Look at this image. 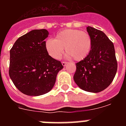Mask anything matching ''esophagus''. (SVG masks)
I'll return each instance as SVG.
<instances>
[{
  "instance_id": "34e87169",
  "label": "esophagus",
  "mask_w": 126,
  "mask_h": 126,
  "mask_svg": "<svg viewBox=\"0 0 126 126\" xmlns=\"http://www.w3.org/2000/svg\"><path fill=\"white\" fill-rule=\"evenodd\" d=\"M62 65H63V66H65V65H66L67 64V62H65V61H62Z\"/></svg>"
}]
</instances>
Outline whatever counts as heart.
Wrapping results in <instances>:
<instances>
[{
    "label": "heart",
    "instance_id": "b5f03b06",
    "mask_svg": "<svg viewBox=\"0 0 126 126\" xmlns=\"http://www.w3.org/2000/svg\"><path fill=\"white\" fill-rule=\"evenodd\" d=\"M93 45L92 36L86 32L78 29H66L59 32L54 39H48L46 49L53 59H58L64 52V48L75 61H81L88 55Z\"/></svg>",
    "mask_w": 126,
    "mask_h": 126
}]
</instances>
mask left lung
Masks as SVG:
<instances>
[{
	"label": "left lung",
	"mask_w": 126,
	"mask_h": 126,
	"mask_svg": "<svg viewBox=\"0 0 126 126\" xmlns=\"http://www.w3.org/2000/svg\"><path fill=\"white\" fill-rule=\"evenodd\" d=\"M87 32L93 41L87 57L76 63L74 80L86 92L98 93L109 86L117 70L113 44L103 32L88 26Z\"/></svg>",
	"instance_id": "obj_1"
}]
</instances>
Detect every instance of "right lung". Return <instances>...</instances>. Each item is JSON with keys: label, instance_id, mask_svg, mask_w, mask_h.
I'll return each mask as SVG.
<instances>
[{"label": "right lung", "instance_id": "right-lung-1", "mask_svg": "<svg viewBox=\"0 0 126 126\" xmlns=\"http://www.w3.org/2000/svg\"><path fill=\"white\" fill-rule=\"evenodd\" d=\"M47 30H34L16 41L10 50L9 74L15 86L29 96H40L53 87L61 61L48 55L45 39Z\"/></svg>", "mask_w": 126, "mask_h": 126}]
</instances>
